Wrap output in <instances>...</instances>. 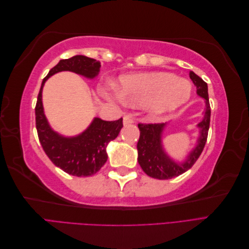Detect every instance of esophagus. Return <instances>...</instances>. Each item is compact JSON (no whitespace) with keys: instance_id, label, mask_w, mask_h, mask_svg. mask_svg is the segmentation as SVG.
<instances>
[{"instance_id":"1","label":"esophagus","mask_w":249,"mask_h":249,"mask_svg":"<svg viewBox=\"0 0 249 249\" xmlns=\"http://www.w3.org/2000/svg\"><path fill=\"white\" fill-rule=\"evenodd\" d=\"M134 124V119L130 115H124V124L126 125V124Z\"/></svg>"}]
</instances>
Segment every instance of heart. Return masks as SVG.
Listing matches in <instances>:
<instances>
[{"label": "heart", "instance_id": "heart-1", "mask_svg": "<svg viewBox=\"0 0 249 249\" xmlns=\"http://www.w3.org/2000/svg\"><path fill=\"white\" fill-rule=\"evenodd\" d=\"M115 95L131 105H142L150 114L177 110L190 99L192 85L170 72H144L120 77Z\"/></svg>", "mask_w": 249, "mask_h": 249}]
</instances>
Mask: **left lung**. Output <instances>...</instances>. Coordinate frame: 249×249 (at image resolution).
<instances>
[{
	"label": "left lung",
	"mask_w": 249,
	"mask_h": 249,
	"mask_svg": "<svg viewBox=\"0 0 249 249\" xmlns=\"http://www.w3.org/2000/svg\"><path fill=\"white\" fill-rule=\"evenodd\" d=\"M190 79L196 86V93L206 100L205 114L199 127V137L195 146L183 163H177L167 156L162 145V134L166 124H138L140 137L137 143L138 163L142 170L150 178L168 179L178 177L190 169L199 158L206 145L210 126L211 108L209 103L208 85L197 74L190 71Z\"/></svg>",
	"instance_id": "8db88e82"
}]
</instances>
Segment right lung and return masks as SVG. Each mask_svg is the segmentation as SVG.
I'll return each mask as SVG.
<instances>
[{
	"label": "right lung",
	"instance_id": "right-lung-1",
	"mask_svg": "<svg viewBox=\"0 0 249 249\" xmlns=\"http://www.w3.org/2000/svg\"><path fill=\"white\" fill-rule=\"evenodd\" d=\"M101 63L83 55L60 60L43 79L35 107L36 129L40 144L49 159L69 175L90 177L99 171L108 159L106 147L123 127V118L106 122L95 117L87 129L74 137H64L50 126L42 106V88L46 81L59 71H69L93 79L100 71Z\"/></svg>",
	"mask_w": 249,
	"mask_h": 249
}]
</instances>
